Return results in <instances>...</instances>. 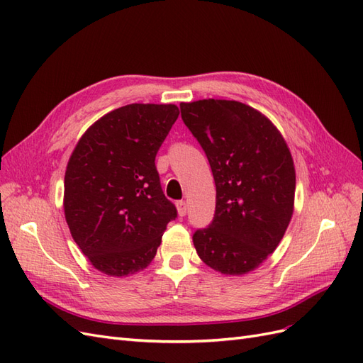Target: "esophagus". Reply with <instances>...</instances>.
<instances>
[{"mask_svg": "<svg viewBox=\"0 0 363 363\" xmlns=\"http://www.w3.org/2000/svg\"><path fill=\"white\" fill-rule=\"evenodd\" d=\"M175 206H177V212L180 216H184L186 212H188V204H186V201H177L175 203Z\"/></svg>", "mask_w": 363, "mask_h": 363, "instance_id": "1", "label": "esophagus"}]
</instances>
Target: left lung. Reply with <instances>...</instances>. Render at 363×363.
I'll list each match as a JSON object with an SVG mask.
<instances>
[{
  "mask_svg": "<svg viewBox=\"0 0 363 363\" xmlns=\"http://www.w3.org/2000/svg\"><path fill=\"white\" fill-rule=\"evenodd\" d=\"M216 186L213 221L192 236L200 259L225 276L256 269L277 248L294 213L295 168L277 127L230 100L182 103Z\"/></svg>",
  "mask_w": 363,
  "mask_h": 363,
  "instance_id": "left-lung-1",
  "label": "left lung"
}]
</instances>
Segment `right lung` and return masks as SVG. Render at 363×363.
<instances>
[{
	"mask_svg": "<svg viewBox=\"0 0 363 363\" xmlns=\"http://www.w3.org/2000/svg\"><path fill=\"white\" fill-rule=\"evenodd\" d=\"M179 113L175 104L115 108L86 130L69 157L65 218L75 244L107 276L145 269L177 216L155 160Z\"/></svg>",
	"mask_w": 363,
	"mask_h": 363,
	"instance_id": "obj_1",
	"label": "right lung"
}]
</instances>
